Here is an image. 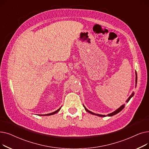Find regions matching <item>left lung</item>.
Listing matches in <instances>:
<instances>
[{
  "mask_svg": "<svg viewBox=\"0 0 149 149\" xmlns=\"http://www.w3.org/2000/svg\"><path fill=\"white\" fill-rule=\"evenodd\" d=\"M135 74H136V78H135V87H136V84H137V74H136V72H135ZM134 94H135V93H134V92H133L132 94L130 95V97L128 98V99L126 100V102H127H127H129V100H130V98H131L134 95ZM124 106H125V104H123V105H122L121 107H120L118 109H116V111H115L114 112H112V113H111L107 114V115H100V114L95 113H93V112H91V111H89L88 109H87L85 107V106H84V109H85V110H86V111L88 112H89V113H90L92 114V115H97V116H101V117H105V116H113V115H116V113H119L120 111H121L123 110V109H124Z\"/></svg>",
  "mask_w": 149,
  "mask_h": 149,
  "instance_id": "1",
  "label": "left lung"
}]
</instances>
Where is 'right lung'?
Instances as JSON below:
<instances>
[{"instance_id":"right-lung-1","label":"right lung","mask_w":149,"mask_h":149,"mask_svg":"<svg viewBox=\"0 0 149 149\" xmlns=\"http://www.w3.org/2000/svg\"><path fill=\"white\" fill-rule=\"evenodd\" d=\"M60 109H61V107L60 108H59L58 110H57V111H56L55 112H52V113H48V114H45V115H40V116H48V115H54V114H55V113H57L60 110Z\"/></svg>"}]
</instances>
